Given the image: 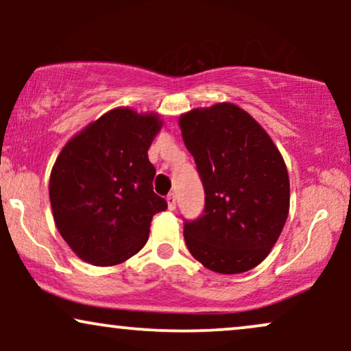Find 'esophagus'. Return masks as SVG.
Masks as SVG:
<instances>
[{
    "mask_svg": "<svg viewBox=\"0 0 351 351\" xmlns=\"http://www.w3.org/2000/svg\"><path fill=\"white\" fill-rule=\"evenodd\" d=\"M167 201H168V208H170V209L176 208V195H175V193H170V195L167 196Z\"/></svg>",
    "mask_w": 351,
    "mask_h": 351,
    "instance_id": "1",
    "label": "esophagus"
}]
</instances>
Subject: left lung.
<instances>
[{
	"mask_svg": "<svg viewBox=\"0 0 351 351\" xmlns=\"http://www.w3.org/2000/svg\"><path fill=\"white\" fill-rule=\"evenodd\" d=\"M204 186V211L184 241L209 271L241 274L269 256L289 216L291 183L280 152L247 112L223 102L180 117Z\"/></svg>",
	"mask_w": 351,
	"mask_h": 351,
	"instance_id": "left-lung-1",
	"label": "left lung"
}]
</instances>
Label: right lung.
Listing matches in <instances>:
<instances>
[{
  "label": "right lung",
  "mask_w": 351,
  "mask_h": 351,
  "mask_svg": "<svg viewBox=\"0 0 351 351\" xmlns=\"http://www.w3.org/2000/svg\"><path fill=\"white\" fill-rule=\"evenodd\" d=\"M156 114L119 107L88 123L59 153L49 180L54 223L88 264L115 265L135 256L152 217L168 208L153 191L148 148L162 128Z\"/></svg>",
  "instance_id": "obj_1"
}]
</instances>
